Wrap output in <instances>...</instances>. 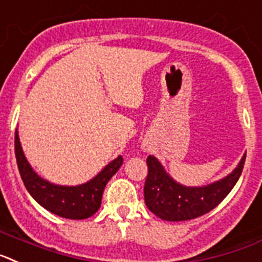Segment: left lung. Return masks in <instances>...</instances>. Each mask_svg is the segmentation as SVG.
Returning a JSON list of instances; mask_svg holds the SVG:
<instances>
[{
    "instance_id": "left-lung-1",
    "label": "left lung",
    "mask_w": 262,
    "mask_h": 262,
    "mask_svg": "<svg viewBox=\"0 0 262 262\" xmlns=\"http://www.w3.org/2000/svg\"><path fill=\"white\" fill-rule=\"evenodd\" d=\"M245 156L247 154L227 177L199 187L181 185L174 181L162 163L154 156H149L144 187L145 204L159 219L167 222H183L210 212L237 183L244 167Z\"/></svg>"
}]
</instances>
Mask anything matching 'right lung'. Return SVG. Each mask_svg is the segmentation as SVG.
<instances>
[{
	"instance_id": "1",
	"label": "right lung",
	"mask_w": 262,
	"mask_h": 262,
	"mask_svg": "<svg viewBox=\"0 0 262 262\" xmlns=\"http://www.w3.org/2000/svg\"><path fill=\"white\" fill-rule=\"evenodd\" d=\"M14 145L18 170L29 194L43 208L66 219H87L93 213H96L101 206V198L106 183L122 165V157L118 156L112 162H109L96 177H93L83 185H55L43 179L34 171L24 154L17 129Z\"/></svg>"
}]
</instances>
